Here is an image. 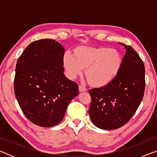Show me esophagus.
<instances>
[{"instance_id":"34e87169","label":"esophagus","mask_w":157,"mask_h":157,"mask_svg":"<svg viewBox=\"0 0 157 157\" xmlns=\"http://www.w3.org/2000/svg\"><path fill=\"white\" fill-rule=\"evenodd\" d=\"M79 92H84V91H86V89L83 87L81 85H79Z\"/></svg>"}]
</instances>
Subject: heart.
Returning a JSON list of instances; mask_svg holds the SVG:
<instances>
[{
    "label": "heart",
    "mask_w": 157,
    "mask_h": 157,
    "mask_svg": "<svg viewBox=\"0 0 157 157\" xmlns=\"http://www.w3.org/2000/svg\"><path fill=\"white\" fill-rule=\"evenodd\" d=\"M123 64V55L118 50L102 46H79L73 49V55L65 52L62 57V66L69 79H75L85 70L87 81L95 88L111 84Z\"/></svg>",
    "instance_id": "b5f03b06"
}]
</instances>
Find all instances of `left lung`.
<instances>
[{
    "instance_id": "1",
    "label": "left lung",
    "mask_w": 157,
    "mask_h": 157,
    "mask_svg": "<svg viewBox=\"0 0 157 157\" xmlns=\"http://www.w3.org/2000/svg\"><path fill=\"white\" fill-rule=\"evenodd\" d=\"M118 44L126 49L121 72L107 86L89 91L90 118L94 125L102 129H116L126 124L144 95V63L131 46Z\"/></svg>"
}]
</instances>
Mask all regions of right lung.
<instances>
[{
  "label": "right lung",
  "instance_id": "1",
  "mask_svg": "<svg viewBox=\"0 0 157 157\" xmlns=\"http://www.w3.org/2000/svg\"><path fill=\"white\" fill-rule=\"evenodd\" d=\"M65 49L46 39L32 42L18 58L14 93L21 110L38 126L59 124L71 100L79 94L78 85L63 74Z\"/></svg>",
  "mask_w": 157,
  "mask_h": 157
}]
</instances>
